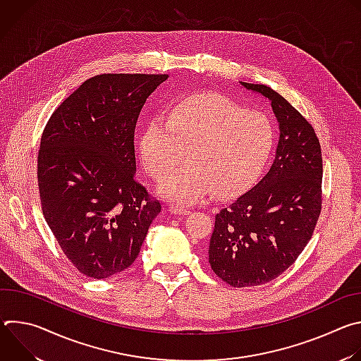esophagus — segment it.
<instances>
[{
    "instance_id": "esophagus-1",
    "label": "esophagus",
    "mask_w": 361,
    "mask_h": 361,
    "mask_svg": "<svg viewBox=\"0 0 361 361\" xmlns=\"http://www.w3.org/2000/svg\"><path fill=\"white\" fill-rule=\"evenodd\" d=\"M170 213L177 214V216H185V214H190V210L185 207H178V205H171Z\"/></svg>"
}]
</instances>
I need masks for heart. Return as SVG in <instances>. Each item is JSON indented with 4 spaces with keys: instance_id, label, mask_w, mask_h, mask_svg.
<instances>
[{
    "instance_id": "b5f03b06",
    "label": "heart",
    "mask_w": 361,
    "mask_h": 361,
    "mask_svg": "<svg viewBox=\"0 0 361 361\" xmlns=\"http://www.w3.org/2000/svg\"><path fill=\"white\" fill-rule=\"evenodd\" d=\"M273 142L274 128L263 113L217 92H195L147 124L138 152L145 171L161 180L186 151L188 164L163 180L157 192L190 205L212 192L228 198L244 190L267 163Z\"/></svg>"
}]
</instances>
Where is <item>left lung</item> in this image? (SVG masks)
<instances>
[{
  "instance_id": "1",
  "label": "left lung",
  "mask_w": 361,
  "mask_h": 361,
  "mask_svg": "<svg viewBox=\"0 0 361 361\" xmlns=\"http://www.w3.org/2000/svg\"><path fill=\"white\" fill-rule=\"evenodd\" d=\"M240 84L266 97L280 138L269 173L216 214L209 263L233 287L260 286L283 274L310 241L322 212L323 159L314 128L264 84Z\"/></svg>"
}]
</instances>
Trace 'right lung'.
Here are the masks:
<instances>
[{
    "label": "right lung",
    "instance_id": "add662e5",
    "mask_svg": "<svg viewBox=\"0 0 361 361\" xmlns=\"http://www.w3.org/2000/svg\"><path fill=\"white\" fill-rule=\"evenodd\" d=\"M167 74H99L49 117L37 177L41 209L67 259L87 277L130 267L161 212L135 180L134 131Z\"/></svg>",
    "mask_w": 361,
    "mask_h": 361
}]
</instances>
